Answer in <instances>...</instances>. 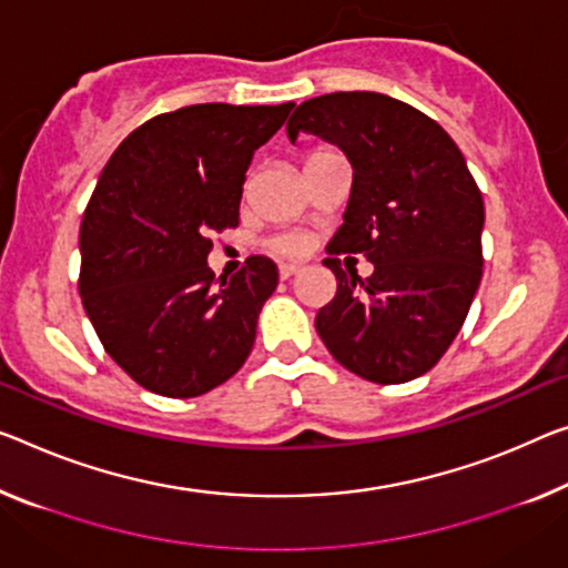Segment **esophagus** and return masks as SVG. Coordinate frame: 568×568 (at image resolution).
<instances>
[{"label": "esophagus", "instance_id": "34e87169", "mask_svg": "<svg viewBox=\"0 0 568 568\" xmlns=\"http://www.w3.org/2000/svg\"><path fill=\"white\" fill-rule=\"evenodd\" d=\"M300 272H302V266H296V264H284L282 268H278V274H282V278H290V276L300 274Z\"/></svg>", "mask_w": 568, "mask_h": 568}]
</instances>
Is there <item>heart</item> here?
<instances>
[{
	"label": "heart",
	"mask_w": 568,
	"mask_h": 568,
	"mask_svg": "<svg viewBox=\"0 0 568 568\" xmlns=\"http://www.w3.org/2000/svg\"><path fill=\"white\" fill-rule=\"evenodd\" d=\"M274 248L284 256H302L304 251L310 248V241L304 239V235L286 233V235H278V239L274 241Z\"/></svg>",
	"instance_id": "1"
}]
</instances>
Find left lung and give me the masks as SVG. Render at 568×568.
I'll return each instance as SVG.
<instances>
[{"label":"left lung","instance_id":"1","mask_svg":"<svg viewBox=\"0 0 568 568\" xmlns=\"http://www.w3.org/2000/svg\"><path fill=\"white\" fill-rule=\"evenodd\" d=\"M339 146L353 168L343 225L322 261L335 300L314 327L339 365L373 383H406L432 371L465 325L483 278L485 205L452 136L404 101L371 91L310 99L286 134ZM363 253L374 274L338 266Z\"/></svg>","mask_w":568,"mask_h":568}]
</instances>
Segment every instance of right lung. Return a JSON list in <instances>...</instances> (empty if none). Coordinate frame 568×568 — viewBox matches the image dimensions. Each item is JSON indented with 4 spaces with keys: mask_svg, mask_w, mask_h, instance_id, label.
Listing matches in <instances>:
<instances>
[{
    "mask_svg": "<svg viewBox=\"0 0 568 568\" xmlns=\"http://www.w3.org/2000/svg\"><path fill=\"white\" fill-rule=\"evenodd\" d=\"M294 103H195L134 129L103 168L81 223V292L106 353L146 390L203 396L246 363L272 258L231 278L207 266L213 233L239 225L254 152Z\"/></svg>",
    "mask_w": 568,
    "mask_h": 568,
    "instance_id": "obj_1",
    "label": "right lung"
}]
</instances>
